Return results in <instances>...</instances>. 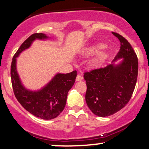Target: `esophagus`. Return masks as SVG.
Segmentation results:
<instances>
[{
    "mask_svg": "<svg viewBox=\"0 0 149 149\" xmlns=\"http://www.w3.org/2000/svg\"><path fill=\"white\" fill-rule=\"evenodd\" d=\"M83 80V77L81 76V75H78L77 76H76V81H81Z\"/></svg>",
    "mask_w": 149,
    "mask_h": 149,
    "instance_id": "34e87169",
    "label": "esophagus"
}]
</instances>
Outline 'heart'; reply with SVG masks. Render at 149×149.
I'll use <instances>...</instances> for the list:
<instances>
[{
  "mask_svg": "<svg viewBox=\"0 0 149 149\" xmlns=\"http://www.w3.org/2000/svg\"><path fill=\"white\" fill-rule=\"evenodd\" d=\"M104 47V45H99L96 46V47H95L90 48L89 49H88L86 52H85V55H86V56H92V55L95 54V53H97V52H98L99 49L103 48ZM98 63H99V61H96L95 63V64H97Z\"/></svg>",
  "mask_w": 149,
  "mask_h": 149,
  "instance_id": "heart-1",
  "label": "heart"
}]
</instances>
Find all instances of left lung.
<instances>
[{
  "instance_id": "8db88e82",
  "label": "left lung",
  "mask_w": 149,
  "mask_h": 149,
  "mask_svg": "<svg viewBox=\"0 0 149 149\" xmlns=\"http://www.w3.org/2000/svg\"><path fill=\"white\" fill-rule=\"evenodd\" d=\"M120 41V49L111 64L84 73L87 91L86 101L93 114L105 117L112 115L129 102L138 76V58L125 37L112 32ZM123 58L120 63L114 62Z\"/></svg>"
}]
</instances>
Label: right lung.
<instances>
[{
    "label": "right lung",
    "instance_id": "obj_1",
    "mask_svg": "<svg viewBox=\"0 0 149 149\" xmlns=\"http://www.w3.org/2000/svg\"><path fill=\"white\" fill-rule=\"evenodd\" d=\"M49 37L45 34L35 33L21 45L13 58L10 68L11 81L15 96L24 109L42 120L56 118L64 109L68 91L76 81L77 71L68 73H56L53 78L38 91H30L22 85L17 71V57L30 47L36 40H45Z\"/></svg>",
    "mask_w": 149,
    "mask_h": 149
}]
</instances>
